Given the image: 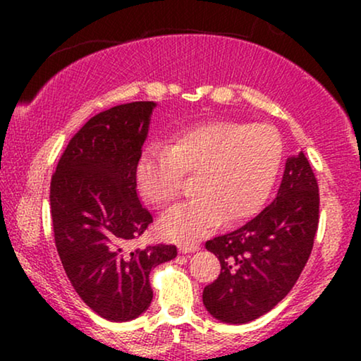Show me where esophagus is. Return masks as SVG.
<instances>
[{"label": "esophagus", "mask_w": 361, "mask_h": 361, "mask_svg": "<svg viewBox=\"0 0 361 361\" xmlns=\"http://www.w3.org/2000/svg\"><path fill=\"white\" fill-rule=\"evenodd\" d=\"M199 248H200L199 245H180L179 251L182 255H185V253H195V251H199Z\"/></svg>", "instance_id": "1"}]
</instances>
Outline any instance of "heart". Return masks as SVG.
<instances>
[{
  "instance_id": "b5f03b06",
  "label": "heart",
  "mask_w": 361,
  "mask_h": 361,
  "mask_svg": "<svg viewBox=\"0 0 361 361\" xmlns=\"http://www.w3.org/2000/svg\"><path fill=\"white\" fill-rule=\"evenodd\" d=\"M284 146L269 125L216 120L182 131L164 147L152 146L136 167L142 199L167 207L179 195L182 176H194V199L157 224L166 240L194 245L224 224L235 225L261 209L273 189Z\"/></svg>"
}]
</instances>
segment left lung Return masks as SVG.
Masks as SVG:
<instances>
[{"mask_svg": "<svg viewBox=\"0 0 361 361\" xmlns=\"http://www.w3.org/2000/svg\"><path fill=\"white\" fill-rule=\"evenodd\" d=\"M319 225V185L302 151L286 161L271 205L205 248L220 261V274L205 286V309L225 324H246L269 312L299 279Z\"/></svg>", "mask_w": 361, "mask_h": 361, "instance_id": "left-lung-1", "label": "left lung"}]
</instances>
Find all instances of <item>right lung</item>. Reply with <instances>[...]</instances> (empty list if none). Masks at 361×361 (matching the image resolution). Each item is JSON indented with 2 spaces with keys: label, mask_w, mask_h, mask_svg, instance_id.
Instances as JSON below:
<instances>
[{
  "label": "right lung",
  "mask_w": 361,
  "mask_h": 361,
  "mask_svg": "<svg viewBox=\"0 0 361 361\" xmlns=\"http://www.w3.org/2000/svg\"><path fill=\"white\" fill-rule=\"evenodd\" d=\"M154 106L133 102L90 118L51 180L59 258L83 302L111 322L133 320L149 307L151 269L177 256L174 245L128 250L152 224L137 199L136 167Z\"/></svg>",
  "instance_id": "obj_1"
}]
</instances>
